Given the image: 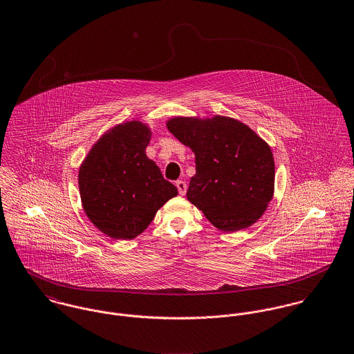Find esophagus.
<instances>
[{
	"label": "esophagus",
	"mask_w": 354,
	"mask_h": 354,
	"mask_svg": "<svg viewBox=\"0 0 354 354\" xmlns=\"http://www.w3.org/2000/svg\"><path fill=\"white\" fill-rule=\"evenodd\" d=\"M175 185H176V187H178L179 194H180V196H185V194H186V190H187V185H186V182H183V180H178Z\"/></svg>",
	"instance_id": "1"
}]
</instances>
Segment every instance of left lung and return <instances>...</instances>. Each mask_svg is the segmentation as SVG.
Listing matches in <instances>:
<instances>
[{
  "label": "left lung",
  "instance_id": "1",
  "mask_svg": "<svg viewBox=\"0 0 354 354\" xmlns=\"http://www.w3.org/2000/svg\"><path fill=\"white\" fill-rule=\"evenodd\" d=\"M167 127L196 155L187 199L224 232L252 225L274 192L269 145L244 123L220 115L174 118Z\"/></svg>",
  "mask_w": 354,
  "mask_h": 354
}]
</instances>
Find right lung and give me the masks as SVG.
Returning <instances> with one entry per match:
<instances>
[{
    "instance_id": "obj_1",
    "label": "right lung",
    "mask_w": 354,
    "mask_h": 354,
    "mask_svg": "<svg viewBox=\"0 0 354 354\" xmlns=\"http://www.w3.org/2000/svg\"><path fill=\"white\" fill-rule=\"evenodd\" d=\"M151 131L127 122L106 133L91 149L79 172L80 194L88 218L114 239H133L155 218L178 189L147 158Z\"/></svg>"
}]
</instances>
